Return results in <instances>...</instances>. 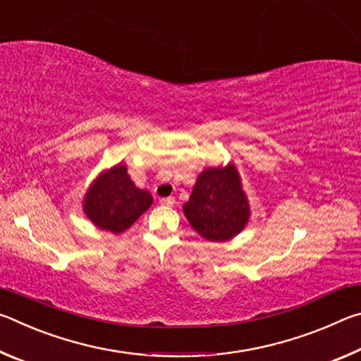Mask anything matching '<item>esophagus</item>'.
<instances>
[{"mask_svg": "<svg viewBox=\"0 0 361 361\" xmlns=\"http://www.w3.org/2000/svg\"><path fill=\"white\" fill-rule=\"evenodd\" d=\"M175 197H166V199H161V204L162 205H167V207H173L175 205Z\"/></svg>", "mask_w": 361, "mask_h": 361, "instance_id": "1", "label": "esophagus"}]
</instances>
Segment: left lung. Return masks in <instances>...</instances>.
Segmentation results:
<instances>
[{
    "label": "left lung",
    "instance_id": "8db88e82",
    "mask_svg": "<svg viewBox=\"0 0 361 361\" xmlns=\"http://www.w3.org/2000/svg\"><path fill=\"white\" fill-rule=\"evenodd\" d=\"M183 212L192 229L209 242H226L240 234L252 210L235 164L202 170Z\"/></svg>",
    "mask_w": 361,
    "mask_h": 361
}]
</instances>
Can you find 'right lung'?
<instances>
[{
  "label": "right lung",
  "instance_id": "1",
  "mask_svg": "<svg viewBox=\"0 0 361 361\" xmlns=\"http://www.w3.org/2000/svg\"><path fill=\"white\" fill-rule=\"evenodd\" d=\"M152 204V195L135 186L124 164L102 170L82 199V212L90 223L111 234H121Z\"/></svg>",
  "mask_w": 361,
  "mask_h": 361
}]
</instances>
